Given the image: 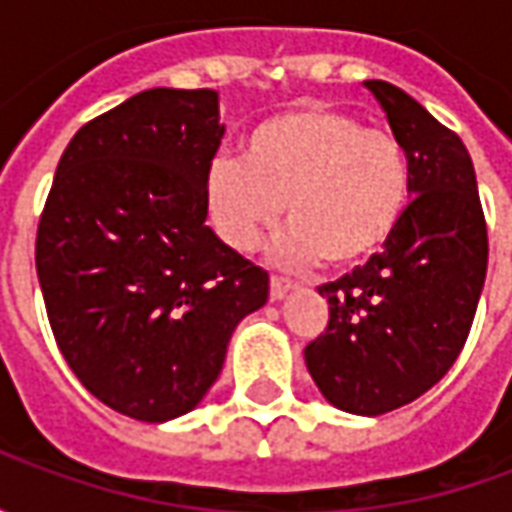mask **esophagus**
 <instances>
[{
    "instance_id": "obj_1",
    "label": "esophagus",
    "mask_w": 512,
    "mask_h": 512,
    "mask_svg": "<svg viewBox=\"0 0 512 512\" xmlns=\"http://www.w3.org/2000/svg\"><path fill=\"white\" fill-rule=\"evenodd\" d=\"M293 290V282H285V279H271V301H282Z\"/></svg>"
}]
</instances>
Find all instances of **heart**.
<instances>
[{
    "label": "heart",
    "instance_id": "heart-1",
    "mask_svg": "<svg viewBox=\"0 0 512 512\" xmlns=\"http://www.w3.org/2000/svg\"><path fill=\"white\" fill-rule=\"evenodd\" d=\"M414 194L406 145L367 128L343 109L304 106L260 120L241 145V161L216 158L205 172V211L235 252H252L279 222L288 230L271 257L332 271L365 266L386 249Z\"/></svg>",
    "mask_w": 512,
    "mask_h": 512
}]
</instances>
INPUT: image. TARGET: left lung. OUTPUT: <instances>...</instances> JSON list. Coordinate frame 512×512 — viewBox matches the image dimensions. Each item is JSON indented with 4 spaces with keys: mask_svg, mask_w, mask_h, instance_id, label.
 Instances as JSON below:
<instances>
[{
    "mask_svg": "<svg viewBox=\"0 0 512 512\" xmlns=\"http://www.w3.org/2000/svg\"><path fill=\"white\" fill-rule=\"evenodd\" d=\"M414 167V200L381 255L321 285L326 332L304 348L321 395L378 417L439 384L472 329L488 268L477 175L458 134L400 87L365 82Z\"/></svg>",
    "mask_w": 512,
    "mask_h": 512,
    "instance_id": "left-lung-1",
    "label": "left lung"
}]
</instances>
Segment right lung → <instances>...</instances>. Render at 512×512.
Returning a JSON list of instances; mask_svg holds the SVG:
<instances>
[{
	"mask_svg": "<svg viewBox=\"0 0 512 512\" xmlns=\"http://www.w3.org/2000/svg\"><path fill=\"white\" fill-rule=\"evenodd\" d=\"M216 90L153 87L76 131L35 244L51 332L84 389L139 422L200 406L268 274L208 227Z\"/></svg>",
	"mask_w": 512,
	"mask_h": 512,
	"instance_id": "obj_1",
	"label": "right lung"
}]
</instances>
